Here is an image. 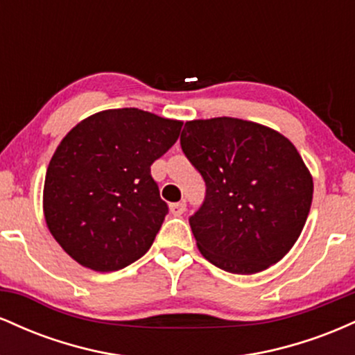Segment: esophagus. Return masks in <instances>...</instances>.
I'll list each match as a JSON object with an SVG mask.
<instances>
[{
  "mask_svg": "<svg viewBox=\"0 0 355 355\" xmlns=\"http://www.w3.org/2000/svg\"><path fill=\"white\" fill-rule=\"evenodd\" d=\"M187 205L183 202H177V203H170V211H172L173 215H182L183 211H185Z\"/></svg>",
  "mask_w": 355,
  "mask_h": 355,
  "instance_id": "34e87169",
  "label": "esophagus"
}]
</instances>
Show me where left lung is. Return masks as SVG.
I'll list each match as a JSON object with an SVG mask.
<instances>
[{
    "label": "left lung",
    "instance_id": "obj_1",
    "mask_svg": "<svg viewBox=\"0 0 355 355\" xmlns=\"http://www.w3.org/2000/svg\"><path fill=\"white\" fill-rule=\"evenodd\" d=\"M180 144L207 185L190 217L200 254L232 274H257L282 260L302 234L313 180L277 130L240 118L190 120Z\"/></svg>",
    "mask_w": 355,
    "mask_h": 355
}]
</instances>
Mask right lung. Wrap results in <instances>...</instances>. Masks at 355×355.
Segmentation results:
<instances>
[{
    "mask_svg": "<svg viewBox=\"0 0 355 355\" xmlns=\"http://www.w3.org/2000/svg\"><path fill=\"white\" fill-rule=\"evenodd\" d=\"M183 121L113 108L76 123L53 153L43 187L46 227L80 266L120 270L152 247L168 211L150 166Z\"/></svg>",
    "mask_w": 355,
    "mask_h": 355,
    "instance_id": "1",
    "label": "right lung"
}]
</instances>
